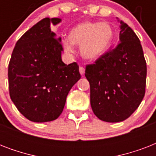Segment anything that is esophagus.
<instances>
[{"label": "esophagus", "mask_w": 156, "mask_h": 156, "mask_svg": "<svg viewBox=\"0 0 156 156\" xmlns=\"http://www.w3.org/2000/svg\"><path fill=\"white\" fill-rule=\"evenodd\" d=\"M79 73H80L81 75H83L84 73H85V69L83 68V67H79Z\"/></svg>", "instance_id": "1"}]
</instances>
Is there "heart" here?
<instances>
[{"mask_svg":"<svg viewBox=\"0 0 156 156\" xmlns=\"http://www.w3.org/2000/svg\"><path fill=\"white\" fill-rule=\"evenodd\" d=\"M113 37V29L109 23L83 22L71 30L69 40L64 39L62 44L67 52H73V44L80 45L83 58L95 60L108 50Z\"/></svg>","mask_w":156,"mask_h":156,"instance_id":"heart-1","label":"heart"}]
</instances>
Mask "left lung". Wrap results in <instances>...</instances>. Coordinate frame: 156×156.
I'll return each instance as SVG.
<instances>
[{"instance_id":"8db88e82","label":"left lung","mask_w":156,"mask_h":156,"mask_svg":"<svg viewBox=\"0 0 156 156\" xmlns=\"http://www.w3.org/2000/svg\"><path fill=\"white\" fill-rule=\"evenodd\" d=\"M120 42L86 67L90 87V106L107 122H120L132 115L145 95L147 63L140 40L120 21Z\"/></svg>"}]
</instances>
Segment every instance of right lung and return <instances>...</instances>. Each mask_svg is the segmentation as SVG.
<instances>
[{
  "label": "right lung",
  "mask_w": 156,
  "mask_h": 156,
  "mask_svg": "<svg viewBox=\"0 0 156 156\" xmlns=\"http://www.w3.org/2000/svg\"><path fill=\"white\" fill-rule=\"evenodd\" d=\"M61 21L45 18L33 26L16 43L9 64L11 100L34 122L58 118L69 90L81 78L78 64L61 60V38L51 30Z\"/></svg>",
  "instance_id": "obj_1"
}]
</instances>
